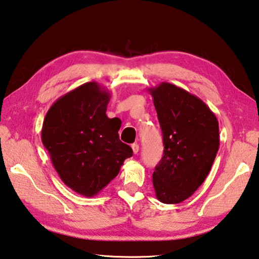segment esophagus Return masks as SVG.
I'll return each mask as SVG.
<instances>
[{
	"label": "esophagus",
	"mask_w": 259,
	"mask_h": 259,
	"mask_svg": "<svg viewBox=\"0 0 259 259\" xmlns=\"http://www.w3.org/2000/svg\"><path fill=\"white\" fill-rule=\"evenodd\" d=\"M131 148H133L134 154H138V151H139V145L138 144H133V145H131Z\"/></svg>",
	"instance_id": "1"
}]
</instances>
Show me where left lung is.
<instances>
[{
    "label": "left lung",
    "instance_id": "1",
    "mask_svg": "<svg viewBox=\"0 0 259 259\" xmlns=\"http://www.w3.org/2000/svg\"><path fill=\"white\" fill-rule=\"evenodd\" d=\"M163 133L164 155L155 167L156 196L181 203L206 179L219 150L217 116L203 101L169 83L149 89Z\"/></svg>",
    "mask_w": 259,
    "mask_h": 259
}]
</instances>
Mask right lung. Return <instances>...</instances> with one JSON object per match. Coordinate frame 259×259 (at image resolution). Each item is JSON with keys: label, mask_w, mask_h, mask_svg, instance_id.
I'll list each match as a JSON object with an SVG mask.
<instances>
[{"label": "right lung", "mask_w": 259, "mask_h": 259, "mask_svg": "<svg viewBox=\"0 0 259 259\" xmlns=\"http://www.w3.org/2000/svg\"><path fill=\"white\" fill-rule=\"evenodd\" d=\"M111 95L96 82L66 93L45 116L41 140L62 181L92 197L118 175L131 147L119 138L120 125L106 115Z\"/></svg>", "instance_id": "obj_1"}]
</instances>
